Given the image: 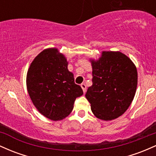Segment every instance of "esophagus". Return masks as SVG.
Here are the masks:
<instances>
[{
    "label": "esophagus",
    "mask_w": 156,
    "mask_h": 156,
    "mask_svg": "<svg viewBox=\"0 0 156 156\" xmlns=\"http://www.w3.org/2000/svg\"><path fill=\"white\" fill-rule=\"evenodd\" d=\"M80 85H81V87L83 88V92L85 93V91H86V85H85V83H82Z\"/></svg>",
    "instance_id": "34e87169"
}]
</instances>
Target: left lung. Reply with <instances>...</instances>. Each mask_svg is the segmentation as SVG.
Instances as JSON below:
<instances>
[{"mask_svg": "<svg viewBox=\"0 0 156 156\" xmlns=\"http://www.w3.org/2000/svg\"><path fill=\"white\" fill-rule=\"evenodd\" d=\"M92 85L85 97L98 119L112 120L122 116L130 105L138 83L136 66L121 52L103 51L92 61Z\"/></svg>", "mask_w": 156, "mask_h": 156, "instance_id": "8db88e82", "label": "left lung"}]
</instances>
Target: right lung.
Here are the masks:
<instances>
[{
  "label": "right lung",
  "mask_w": 156,
  "mask_h": 156,
  "mask_svg": "<svg viewBox=\"0 0 156 156\" xmlns=\"http://www.w3.org/2000/svg\"><path fill=\"white\" fill-rule=\"evenodd\" d=\"M26 85L33 104L51 120H61L69 116L77 97L83 94L74 83L68 62L57 48L43 51L31 62Z\"/></svg>",
  "instance_id": "right-lung-1"
}]
</instances>
